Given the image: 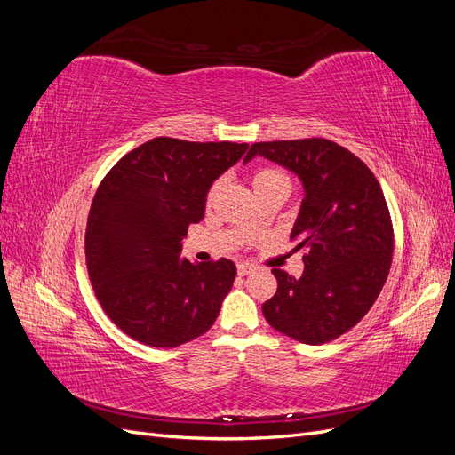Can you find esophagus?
<instances>
[{
    "mask_svg": "<svg viewBox=\"0 0 455 455\" xmlns=\"http://www.w3.org/2000/svg\"><path fill=\"white\" fill-rule=\"evenodd\" d=\"M254 269H256V267H254V266H251V264H239V266H237L239 277H244V275H251Z\"/></svg>",
    "mask_w": 455,
    "mask_h": 455,
    "instance_id": "34e87169",
    "label": "esophagus"
}]
</instances>
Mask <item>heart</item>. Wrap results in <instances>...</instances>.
Wrapping results in <instances>:
<instances>
[{"label": "heart", "instance_id": "b5f03b06", "mask_svg": "<svg viewBox=\"0 0 455 455\" xmlns=\"http://www.w3.org/2000/svg\"><path fill=\"white\" fill-rule=\"evenodd\" d=\"M252 186H254V191H259V189H269V188H284L291 191V178H288L284 172L277 171V169H258L254 174H252ZM220 189V182H216L211 191H209V201L216 196V191ZM256 224L251 222L249 228H254Z\"/></svg>", "mask_w": 455, "mask_h": 455}]
</instances>
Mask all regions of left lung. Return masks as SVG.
I'll list each match as a JSON object with an SVG mask.
<instances>
[{
	"label": "left lung",
	"instance_id": "8db88e82",
	"mask_svg": "<svg viewBox=\"0 0 455 455\" xmlns=\"http://www.w3.org/2000/svg\"><path fill=\"white\" fill-rule=\"evenodd\" d=\"M264 157L298 176L304 199L291 239L304 249L299 279L271 269L277 292L261 311L277 332L309 346L346 334L387 281L393 224L376 176L349 149L324 139L252 144L243 163Z\"/></svg>",
	"mask_w": 455,
	"mask_h": 455
}]
</instances>
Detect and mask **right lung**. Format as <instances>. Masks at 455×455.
<instances>
[{"mask_svg":"<svg viewBox=\"0 0 455 455\" xmlns=\"http://www.w3.org/2000/svg\"><path fill=\"white\" fill-rule=\"evenodd\" d=\"M249 149L159 136L119 159L96 189L85 231L87 269L106 315L151 347H178L209 330L231 291V259L182 258L209 189Z\"/></svg>","mask_w":455,"mask_h":455,"instance_id":"obj_1","label":"right lung"}]
</instances>
